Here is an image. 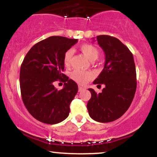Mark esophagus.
I'll return each mask as SVG.
<instances>
[{"label":"esophagus","mask_w":157,"mask_h":157,"mask_svg":"<svg viewBox=\"0 0 157 157\" xmlns=\"http://www.w3.org/2000/svg\"><path fill=\"white\" fill-rule=\"evenodd\" d=\"M84 90H85V88H83V87H81V86H79V91H84Z\"/></svg>","instance_id":"34e87169"}]
</instances>
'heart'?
<instances>
[{
    "label": "heart",
    "instance_id": "obj_1",
    "mask_svg": "<svg viewBox=\"0 0 157 157\" xmlns=\"http://www.w3.org/2000/svg\"><path fill=\"white\" fill-rule=\"evenodd\" d=\"M80 51L82 54L89 59V60L94 61L97 60L99 57L98 48L92 44H85L80 46ZM73 55V50L68 49L65 52L63 56V63L66 66H68L71 63V57ZM93 75L90 71H80V70H75L71 74V77L75 82L80 85H84L87 83L92 78Z\"/></svg>",
    "mask_w": 157,
    "mask_h": 157
}]
</instances>
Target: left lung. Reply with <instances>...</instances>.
I'll return each mask as SVG.
<instances>
[{
  "label": "left lung",
  "mask_w": 157,
  "mask_h": 157,
  "mask_svg": "<svg viewBox=\"0 0 157 157\" xmlns=\"http://www.w3.org/2000/svg\"><path fill=\"white\" fill-rule=\"evenodd\" d=\"M105 52L104 68L94 84L105 85L101 93L91 94L87 104L89 116L100 122H110L122 117L130 107L136 89V67L132 53L120 40L109 35L97 36Z\"/></svg>",
  "instance_id": "obj_1"
}]
</instances>
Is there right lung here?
Returning a JSON list of instances; mask_svg holds the SVG:
<instances>
[{
  "mask_svg": "<svg viewBox=\"0 0 157 157\" xmlns=\"http://www.w3.org/2000/svg\"><path fill=\"white\" fill-rule=\"evenodd\" d=\"M77 41L52 36L34 45L23 59L20 71L21 97L30 114L40 122L57 124L69 114L78 86L63 74V56ZM58 79L65 82L61 90L53 86Z\"/></svg>",
  "mask_w": 157,
  "mask_h": 157,
  "instance_id": "1",
  "label": "right lung"
}]
</instances>
